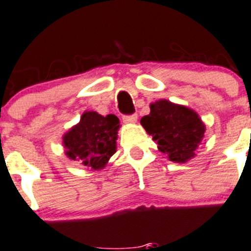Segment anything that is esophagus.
I'll return each mask as SVG.
<instances>
[{
	"label": "esophagus",
	"instance_id": "34e87169",
	"mask_svg": "<svg viewBox=\"0 0 251 251\" xmlns=\"http://www.w3.org/2000/svg\"><path fill=\"white\" fill-rule=\"evenodd\" d=\"M123 120L127 124H133L136 123L137 120V115L136 114H131V115H124Z\"/></svg>",
	"mask_w": 251,
	"mask_h": 251
}]
</instances>
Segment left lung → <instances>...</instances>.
<instances>
[{"mask_svg":"<svg viewBox=\"0 0 251 251\" xmlns=\"http://www.w3.org/2000/svg\"><path fill=\"white\" fill-rule=\"evenodd\" d=\"M150 107L151 112L141 119V125L157 142L158 150L173 162L193 157L205 131L197 112L167 100H158Z\"/></svg>","mask_w":251,"mask_h":251,"instance_id":"left-lung-1","label":"left lung"}]
</instances>
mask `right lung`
I'll list each match as a JSON object with an SVG mask.
<instances>
[{
    "label": "right lung",
    "instance_id": "obj_1",
    "mask_svg": "<svg viewBox=\"0 0 251 251\" xmlns=\"http://www.w3.org/2000/svg\"><path fill=\"white\" fill-rule=\"evenodd\" d=\"M119 126L120 121L115 115L84 112L80 123L63 137L68 157L91 170L105 167L116 151Z\"/></svg>",
    "mask_w": 251,
    "mask_h": 251
}]
</instances>
